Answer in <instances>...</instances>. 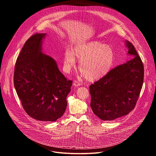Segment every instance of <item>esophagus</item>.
Segmentation results:
<instances>
[{
	"label": "esophagus",
	"mask_w": 156,
	"mask_h": 156,
	"mask_svg": "<svg viewBox=\"0 0 156 156\" xmlns=\"http://www.w3.org/2000/svg\"><path fill=\"white\" fill-rule=\"evenodd\" d=\"M73 84L75 86H79L80 85H81V83L78 80H75L73 82Z\"/></svg>",
	"instance_id": "34e87169"
}]
</instances>
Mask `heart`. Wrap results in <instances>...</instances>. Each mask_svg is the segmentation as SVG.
I'll return each mask as SVG.
<instances>
[{
    "label": "heart",
    "instance_id": "heart-1",
    "mask_svg": "<svg viewBox=\"0 0 156 156\" xmlns=\"http://www.w3.org/2000/svg\"><path fill=\"white\" fill-rule=\"evenodd\" d=\"M76 56L80 60V70L89 81L98 80L108 73L114 60L112 49L98 41L83 43L66 50L63 57V69L70 72L76 65Z\"/></svg>",
    "mask_w": 156,
    "mask_h": 156
}]
</instances>
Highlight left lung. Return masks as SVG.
<instances>
[{
	"mask_svg": "<svg viewBox=\"0 0 156 156\" xmlns=\"http://www.w3.org/2000/svg\"><path fill=\"white\" fill-rule=\"evenodd\" d=\"M128 54L134 58L118 65L91 84V107L102 120H113L134 109L142 89L144 66L134 46L126 41Z\"/></svg>",
	"mask_w": 156,
	"mask_h": 156,
	"instance_id": "left-lung-1",
	"label": "left lung"
}]
</instances>
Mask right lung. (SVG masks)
<instances>
[{"label":"right lung","mask_w":156,"mask_h":156,"mask_svg":"<svg viewBox=\"0 0 156 156\" xmlns=\"http://www.w3.org/2000/svg\"><path fill=\"white\" fill-rule=\"evenodd\" d=\"M46 33H36L17 57L13 76L17 95L25 112L34 119L55 122L64 114L72 80L59 71L56 62L42 52Z\"/></svg>","instance_id":"1"}]
</instances>
